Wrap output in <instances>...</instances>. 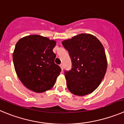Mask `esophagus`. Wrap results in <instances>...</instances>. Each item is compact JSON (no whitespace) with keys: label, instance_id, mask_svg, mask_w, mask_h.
Instances as JSON below:
<instances>
[{"label":"esophagus","instance_id":"1","mask_svg":"<svg viewBox=\"0 0 124 124\" xmlns=\"http://www.w3.org/2000/svg\"><path fill=\"white\" fill-rule=\"evenodd\" d=\"M60 67H61L62 70H63V64H62V63H61V64L60 65Z\"/></svg>","mask_w":124,"mask_h":124}]
</instances>
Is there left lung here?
I'll return each instance as SVG.
<instances>
[{
    "mask_svg": "<svg viewBox=\"0 0 124 124\" xmlns=\"http://www.w3.org/2000/svg\"><path fill=\"white\" fill-rule=\"evenodd\" d=\"M72 63L65 71L69 91L78 96L92 93L99 87L107 69V59L101 43L95 36L81 33L62 42Z\"/></svg>",
    "mask_w": 124,
    "mask_h": 124,
    "instance_id": "1",
    "label": "left lung"
}]
</instances>
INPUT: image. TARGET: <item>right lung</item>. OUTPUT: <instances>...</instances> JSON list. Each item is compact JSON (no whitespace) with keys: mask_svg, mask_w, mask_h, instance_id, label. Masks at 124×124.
<instances>
[{"mask_svg":"<svg viewBox=\"0 0 124 124\" xmlns=\"http://www.w3.org/2000/svg\"><path fill=\"white\" fill-rule=\"evenodd\" d=\"M55 40L39 35L21 39L13 54L15 71L23 84L37 93L45 92L54 86L61 69L54 63L53 48Z\"/></svg>","mask_w":124,"mask_h":124,"instance_id":"add662e5","label":"right lung"}]
</instances>
